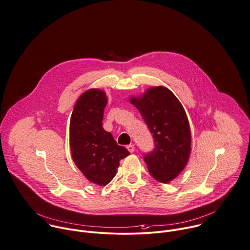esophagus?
Returning <instances> with one entry per match:
<instances>
[{
    "mask_svg": "<svg viewBox=\"0 0 250 250\" xmlns=\"http://www.w3.org/2000/svg\"><path fill=\"white\" fill-rule=\"evenodd\" d=\"M126 148H127V150H128L130 153H133V152H134V145H133V144L127 145Z\"/></svg>",
    "mask_w": 250,
    "mask_h": 250,
    "instance_id": "obj_1",
    "label": "esophagus"
}]
</instances>
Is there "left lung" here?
<instances>
[{
	"mask_svg": "<svg viewBox=\"0 0 250 250\" xmlns=\"http://www.w3.org/2000/svg\"><path fill=\"white\" fill-rule=\"evenodd\" d=\"M129 102L140 112L155 140V149L145 155L151 175L162 183L175 179L188 164L191 154V129L179 99L167 87L148 88Z\"/></svg>",
	"mask_w": 250,
	"mask_h": 250,
	"instance_id": "1",
	"label": "left lung"
}]
</instances>
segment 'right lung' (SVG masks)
<instances>
[{
    "label": "right lung",
    "mask_w": 250,
    "mask_h": 250,
    "mask_svg": "<svg viewBox=\"0 0 250 250\" xmlns=\"http://www.w3.org/2000/svg\"><path fill=\"white\" fill-rule=\"evenodd\" d=\"M107 102L105 91L87 89L76 101L70 119L72 159L84 177L99 186H106L117 174L120 161L130 155L102 126Z\"/></svg>",
    "instance_id": "add662e5"
}]
</instances>
